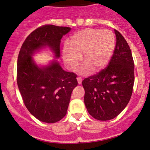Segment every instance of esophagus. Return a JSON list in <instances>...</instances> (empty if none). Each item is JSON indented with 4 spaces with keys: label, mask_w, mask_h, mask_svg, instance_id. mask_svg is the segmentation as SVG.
I'll use <instances>...</instances> for the list:
<instances>
[{
    "label": "esophagus",
    "mask_w": 150,
    "mask_h": 150,
    "mask_svg": "<svg viewBox=\"0 0 150 150\" xmlns=\"http://www.w3.org/2000/svg\"><path fill=\"white\" fill-rule=\"evenodd\" d=\"M77 81H78V84L82 83V78H80V77H78V78H77Z\"/></svg>",
    "instance_id": "obj_1"
}]
</instances>
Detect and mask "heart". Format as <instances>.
Listing matches in <instances>:
<instances>
[{
	"instance_id": "obj_1",
	"label": "heart",
	"mask_w": 150,
	"mask_h": 150,
	"mask_svg": "<svg viewBox=\"0 0 150 150\" xmlns=\"http://www.w3.org/2000/svg\"><path fill=\"white\" fill-rule=\"evenodd\" d=\"M115 46L114 33L110 30L86 29L75 33L63 48V59L67 67L75 69L83 54V72L90 69L98 72L108 64Z\"/></svg>"
}]
</instances>
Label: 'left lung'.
Segmentation results:
<instances>
[{"label": "left lung", "instance_id": "1", "mask_svg": "<svg viewBox=\"0 0 150 150\" xmlns=\"http://www.w3.org/2000/svg\"><path fill=\"white\" fill-rule=\"evenodd\" d=\"M116 45L107 67L83 81L84 102L89 114L99 120L117 117L129 102L134 88V62L123 36L115 30Z\"/></svg>", "mask_w": 150, "mask_h": 150}]
</instances>
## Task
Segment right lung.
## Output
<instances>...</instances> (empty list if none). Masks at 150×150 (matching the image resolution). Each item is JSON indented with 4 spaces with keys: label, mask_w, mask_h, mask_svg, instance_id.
Masks as SVG:
<instances>
[{
    "label": "right lung",
    "mask_w": 150,
    "mask_h": 150,
    "mask_svg": "<svg viewBox=\"0 0 150 150\" xmlns=\"http://www.w3.org/2000/svg\"><path fill=\"white\" fill-rule=\"evenodd\" d=\"M70 30L67 27L43 25L29 35L19 51L18 88L28 111L42 122L54 123L66 115L71 93L78 85L77 75L64 71L56 60L49 65L40 67L32 56L40 48L48 46L56 58H59L62 38Z\"/></svg>",
    "instance_id": "1"
}]
</instances>
